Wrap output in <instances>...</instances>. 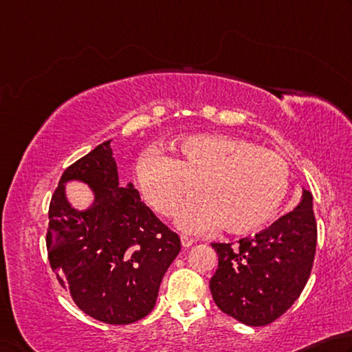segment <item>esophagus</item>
<instances>
[{"instance_id":"esophagus-1","label":"esophagus","mask_w":352,"mask_h":352,"mask_svg":"<svg viewBox=\"0 0 352 352\" xmlns=\"http://www.w3.org/2000/svg\"><path fill=\"white\" fill-rule=\"evenodd\" d=\"M181 244H182V248H190V245L193 244V239L190 238V236H186V235H181Z\"/></svg>"}]
</instances>
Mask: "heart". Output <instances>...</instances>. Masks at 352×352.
<instances>
[{
	"mask_svg": "<svg viewBox=\"0 0 352 352\" xmlns=\"http://www.w3.org/2000/svg\"><path fill=\"white\" fill-rule=\"evenodd\" d=\"M179 159L159 150L145 153L135 176L145 201L170 217L184 198L181 229L202 233L223 224L233 233L252 232L278 212L289 190V166L278 154L230 135H190L177 145Z\"/></svg>",
	"mask_w": 352,
	"mask_h": 352,
	"instance_id": "b5f03b06",
	"label": "heart"
}]
</instances>
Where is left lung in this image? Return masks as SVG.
I'll use <instances>...</instances> for the list:
<instances>
[{"instance_id":"obj_1","label":"left lung","mask_w":352,"mask_h":352,"mask_svg":"<svg viewBox=\"0 0 352 352\" xmlns=\"http://www.w3.org/2000/svg\"><path fill=\"white\" fill-rule=\"evenodd\" d=\"M317 223L312 195L269 229L233 243H213L218 269L210 280L221 311L248 326H264L300 297L316 256Z\"/></svg>"}]
</instances>
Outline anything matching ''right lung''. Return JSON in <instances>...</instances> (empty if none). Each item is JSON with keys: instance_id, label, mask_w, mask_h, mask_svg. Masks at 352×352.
I'll return each instance as SVG.
<instances>
[{"instance_id": "right-lung-1", "label": "right lung", "mask_w": 352, "mask_h": 352, "mask_svg": "<svg viewBox=\"0 0 352 352\" xmlns=\"http://www.w3.org/2000/svg\"><path fill=\"white\" fill-rule=\"evenodd\" d=\"M111 140L67 166L49 206L46 245L61 287L86 316L129 324L156 305L181 239L144 202L131 182L119 186ZM86 183L95 195L85 211L72 208L64 186Z\"/></svg>"}]
</instances>
